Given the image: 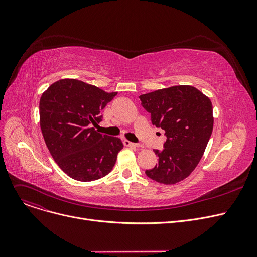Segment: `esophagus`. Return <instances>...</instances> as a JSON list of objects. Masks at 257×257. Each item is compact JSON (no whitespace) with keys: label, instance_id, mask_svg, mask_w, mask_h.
Here are the masks:
<instances>
[{"label":"esophagus","instance_id":"esophagus-1","mask_svg":"<svg viewBox=\"0 0 257 257\" xmlns=\"http://www.w3.org/2000/svg\"><path fill=\"white\" fill-rule=\"evenodd\" d=\"M123 143H124V145H125L126 147H132V148L139 147V145H138V144H136V143H131V142H129V141H126V140H125Z\"/></svg>","mask_w":257,"mask_h":257}]
</instances>
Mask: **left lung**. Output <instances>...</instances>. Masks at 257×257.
Returning <instances> with one entry per match:
<instances>
[{
	"mask_svg": "<svg viewBox=\"0 0 257 257\" xmlns=\"http://www.w3.org/2000/svg\"><path fill=\"white\" fill-rule=\"evenodd\" d=\"M151 121L165 130L164 149L154 150L158 164L146 175L163 184H175L195 170L213 128L212 104L196 87L178 85L140 96Z\"/></svg>",
	"mask_w": 257,
	"mask_h": 257,
	"instance_id": "1",
	"label": "left lung"
}]
</instances>
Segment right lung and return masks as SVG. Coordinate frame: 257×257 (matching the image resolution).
I'll return each instance as SVG.
<instances>
[{
    "mask_svg": "<svg viewBox=\"0 0 257 257\" xmlns=\"http://www.w3.org/2000/svg\"><path fill=\"white\" fill-rule=\"evenodd\" d=\"M116 94L76 79H61L42 94L40 129L53 159L71 178L97 180L114 167L123 143L92 126Z\"/></svg>",
    "mask_w": 257,
    "mask_h": 257,
    "instance_id": "add662e5",
    "label": "right lung"
}]
</instances>
